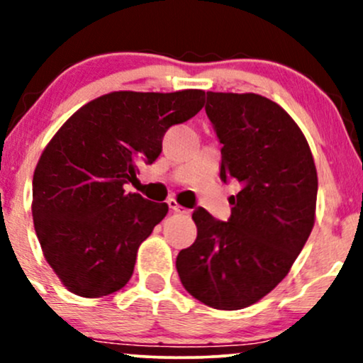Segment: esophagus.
Returning <instances> with one entry per match:
<instances>
[{
	"label": "esophagus",
	"mask_w": 363,
	"mask_h": 363,
	"mask_svg": "<svg viewBox=\"0 0 363 363\" xmlns=\"http://www.w3.org/2000/svg\"><path fill=\"white\" fill-rule=\"evenodd\" d=\"M167 203H169V208H170V210H172V211H176V213H187V210H186V208H182L181 205H179L176 198H170Z\"/></svg>",
	"instance_id": "34e87169"
}]
</instances>
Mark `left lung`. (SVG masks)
Here are the masks:
<instances>
[{
    "mask_svg": "<svg viewBox=\"0 0 363 363\" xmlns=\"http://www.w3.org/2000/svg\"><path fill=\"white\" fill-rule=\"evenodd\" d=\"M218 138L220 179L237 181L220 222L196 208L198 237L179 252L182 286L220 311L251 306L280 283L314 227L318 172L306 136L278 104L256 94L206 91Z\"/></svg>",
    "mask_w": 363,
    "mask_h": 363,
    "instance_id": "obj_1",
    "label": "left lung"
}]
</instances>
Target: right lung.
Instances as JSON below:
<instances>
[{
	"mask_svg": "<svg viewBox=\"0 0 363 363\" xmlns=\"http://www.w3.org/2000/svg\"><path fill=\"white\" fill-rule=\"evenodd\" d=\"M203 90L112 91L78 109L39 158L32 216L45 261L62 285L97 298L123 289L140 244L167 203L124 193L153 164L165 131L198 114Z\"/></svg>",
	"mask_w": 363,
	"mask_h": 363,
	"instance_id": "1",
	"label": "right lung"
}]
</instances>
